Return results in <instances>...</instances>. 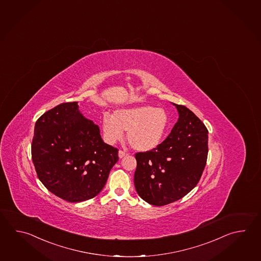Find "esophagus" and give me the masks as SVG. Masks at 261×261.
I'll return each instance as SVG.
<instances>
[{
  "label": "esophagus",
  "mask_w": 261,
  "mask_h": 261,
  "mask_svg": "<svg viewBox=\"0 0 261 261\" xmlns=\"http://www.w3.org/2000/svg\"><path fill=\"white\" fill-rule=\"evenodd\" d=\"M126 155H128V153L124 152V151H122V150H119V152H118V156H119V158H120V159H122V158H123V157H124V156H126Z\"/></svg>",
  "instance_id": "34e87169"
}]
</instances>
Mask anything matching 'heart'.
<instances>
[{
  "mask_svg": "<svg viewBox=\"0 0 261 261\" xmlns=\"http://www.w3.org/2000/svg\"><path fill=\"white\" fill-rule=\"evenodd\" d=\"M169 119L164 109L139 106L104 113L101 119L103 137L108 143H115L126 131L129 144L139 151L153 149L161 143L168 127Z\"/></svg>",
  "mask_w": 261,
  "mask_h": 261,
  "instance_id": "heart-1",
  "label": "heart"
}]
</instances>
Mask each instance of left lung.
Listing matches in <instances>:
<instances>
[{
    "instance_id": "8db88e82",
    "label": "left lung",
    "mask_w": 261,
    "mask_h": 261,
    "mask_svg": "<svg viewBox=\"0 0 261 261\" xmlns=\"http://www.w3.org/2000/svg\"><path fill=\"white\" fill-rule=\"evenodd\" d=\"M174 106L178 120L169 136L155 149L136 153L135 188L145 202L156 206L176 202L191 192L207 160V128L187 107Z\"/></svg>"
}]
</instances>
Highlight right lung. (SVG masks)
Here are the masks:
<instances>
[{
    "label": "right lung",
    "instance_id": "right-lung-1",
    "mask_svg": "<svg viewBox=\"0 0 261 261\" xmlns=\"http://www.w3.org/2000/svg\"><path fill=\"white\" fill-rule=\"evenodd\" d=\"M32 158L44 187L70 202L96 196L119 159L118 149L104 143L99 127L84 117L78 102L59 104L38 119Z\"/></svg>",
    "mask_w": 261,
    "mask_h": 261
}]
</instances>
